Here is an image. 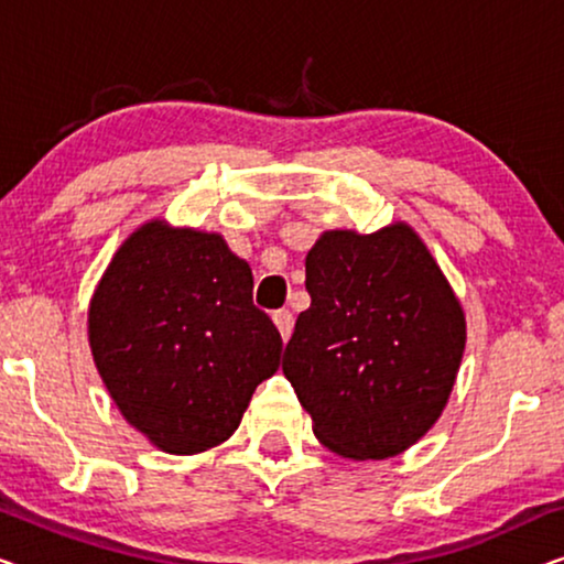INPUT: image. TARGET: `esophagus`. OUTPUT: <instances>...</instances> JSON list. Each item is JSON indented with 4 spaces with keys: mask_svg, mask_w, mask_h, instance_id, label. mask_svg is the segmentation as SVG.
<instances>
[{
    "mask_svg": "<svg viewBox=\"0 0 564 564\" xmlns=\"http://www.w3.org/2000/svg\"><path fill=\"white\" fill-rule=\"evenodd\" d=\"M274 323H276V328H280V334H282V338L284 341H288V338L292 336V326H295V318H292V313L290 311H274Z\"/></svg>",
    "mask_w": 564,
    "mask_h": 564,
    "instance_id": "obj_1",
    "label": "esophagus"
}]
</instances>
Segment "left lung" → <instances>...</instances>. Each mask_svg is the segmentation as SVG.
<instances>
[{
  "label": "left lung",
  "mask_w": 564,
  "mask_h": 564,
  "mask_svg": "<svg viewBox=\"0 0 564 564\" xmlns=\"http://www.w3.org/2000/svg\"><path fill=\"white\" fill-rule=\"evenodd\" d=\"M311 307L282 369L330 452L395 457L442 415L465 351V315L411 228L328 230L305 259Z\"/></svg>",
  "instance_id": "obj_1"
}]
</instances>
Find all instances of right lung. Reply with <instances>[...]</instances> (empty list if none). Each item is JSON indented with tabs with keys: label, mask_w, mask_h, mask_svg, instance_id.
<instances>
[{
	"label": "right lung",
	"mask_w": 564,
	"mask_h": 564,
	"mask_svg": "<svg viewBox=\"0 0 564 564\" xmlns=\"http://www.w3.org/2000/svg\"><path fill=\"white\" fill-rule=\"evenodd\" d=\"M97 369L128 423L169 454L226 442L280 367L282 336L218 234L138 228L89 307Z\"/></svg>",
	"instance_id": "obj_1"
}]
</instances>
